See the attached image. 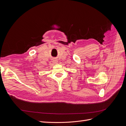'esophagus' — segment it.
<instances>
[{"label": "esophagus", "instance_id": "esophagus-1", "mask_svg": "<svg viewBox=\"0 0 126 126\" xmlns=\"http://www.w3.org/2000/svg\"><path fill=\"white\" fill-rule=\"evenodd\" d=\"M55 62H56V61H55ZM55 63H56V62H55Z\"/></svg>", "mask_w": 126, "mask_h": 126}]
</instances>
